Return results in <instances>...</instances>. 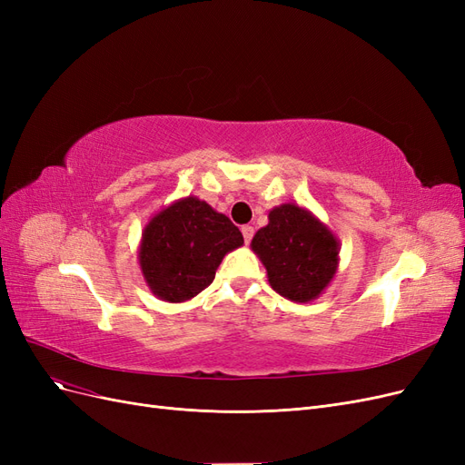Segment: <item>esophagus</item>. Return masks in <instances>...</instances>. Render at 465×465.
Returning <instances> with one entry per match:
<instances>
[{
  "label": "esophagus",
  "mask_w": 465,
  "mask_h": 465,
  "mask_svg": "<svg viewBox=\"0 0 465 465\" xmlns=\"http://www.w3.org/2000/svg\"><path fill=\"white\" fill-rule=\"evenodd\" d=\"M241 231H242L244 241H246V242H250V241H252V236H254V227H250V224H244V227H242Z\"/></svg>",
  "instance_id": "34e87169"
}]
</instances>
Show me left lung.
Listing matches in <instances>:
<instances>
[{
    "label": "left lung",
    "instance_id": "left-lung-1",
    "mask_svg": "<svg viewBox=\"0 0 465 465\" xmlns=\"http://www.w3.org/2000/svg\"><path fill=\"white\" fill-rule=\"evenodd\" d=\"M252 238V252L275 292L292 302H311L328 289L340 265V241L312 211L281 203Z\"/></svg>",
    "mask_w": 465,
    "mask_h": 465
}]
</instances>
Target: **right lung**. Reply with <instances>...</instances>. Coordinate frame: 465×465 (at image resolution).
<instances>
[{
    "instance_id": "right-lung-1",
    "label": "right lung",
    "mask_w": 465,
    "mask_h": 465,
    "mask_svg": "<svg viewBox=\"0 0 465 465\" xmlns=\"http://www.w3.org/2000/svg\"><path fill=\"white\" fill-rule=\"evenodd\" d=\"M242 244V232L227 215L188 195L149 219L137 260L154 297L186 302L213 283L223 258Z\"/></svg>"
}]
</instances>
